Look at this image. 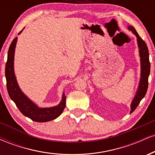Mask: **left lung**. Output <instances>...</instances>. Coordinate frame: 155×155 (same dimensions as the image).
Segmentation results:
<instances>
[{"mask_svg":"<svg viewBox=\"0 0 155 155\" xmlns=\"http://www.w3.org/2000/svg\"><path fill=\"white\" fill-rule=\"evenodd\" d=\"M128 29L131 31L136 35L137 41H138V48H139V53L140 57V65H141V73H140V84L138 86V91L136 95L133 99L131 104V111L130 113L134 111L140 104V101L144 97L148 89V79L150 73V62H149V54L148 47L144 41L143 40L139 35L138 34L135 28L132 26H129Z\"/></svg>","mask_w":155,"mask_h":155,"instance_id":"obj_1","label":"left lung"}]
</instances>
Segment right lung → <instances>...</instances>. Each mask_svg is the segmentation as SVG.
Masks as SVG:
<instances>
[{
	"instance_id": "obj_1",
	"label": "right lung",
	"mask_w": 155,
	"mask_h": 155,
	"mask_svg": "<svg viewBox=\"0 0 155 155\" xmlns=\"http://www.w3.org/2000/svg\"><path fill=\"white\" fill-rule=\"evenodd\" d=\"M17 40V38L16 37L11 44L5 68L6 87L8 95L21 113L32 120L38 122H45L54 120L63 113L65 107V95L63 94L61 102L58 106L51 108H41L24 95L17 84L14 72V57Z\"/></svg>"
}]
</instances>
